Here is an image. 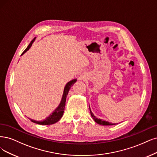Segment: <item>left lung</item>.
Here are the masks:
<instances>
[{
  "label": "left lung",
  "instance_id": "obj_1",
  "mask_svg": "<svg viewBox=\"0 0 157 157\" xmlns=\"http://www.w3.org/2000/svg\"><path fill=\"white\" fill-rule=\"evenodd\" d=\"M89 109H90V114H91V117H92V118H93V120L96 121L97 124H100V125H116V124H112L111 122L109 123V121H105V120H101V119L96 118L95 116L94 115V114L92 113V112L91 111L90 106H89Z\"/></svg>",
  "mask_w": 157,
  "mask_h": 157
}]
</instances>
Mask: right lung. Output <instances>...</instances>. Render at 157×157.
<instances>
[{"label":"right lung","instance_id":"right-lung-1","mask_svg":"<svg viewBox=\"0 0 157 157\" xmlns=\"http://www.w3.org/2000/svg\"><path fill=\"white\" fill-rule=\"evenodd\" d=\"M36 37H35L32 41L30 42V43L29 44V45L28 46V47L25 49V50L22 52L21 56H22L24 54L25 52H26L30 48V47L32 46L33 43L34 42L35 39H36ZM77 79H74L71 81H70L69 82H68L65 88H64V91H63V94L62 96V98H61V100L60 103L59 104V105L58 107L54 110L53 111V113H52V114H50L48 117H46L44 120H41V121H37V120H32L31 118H29L30 119L32 122L33 123H36L39 125H52V124H54L56 122H57L58 121H59L63 117V114L64 113V111H65V103H66V99H67V96L68 95V91L71 89V86L76 82Z\"/></svg>","mask_w":157,"mask_h":157}]
</instances>
